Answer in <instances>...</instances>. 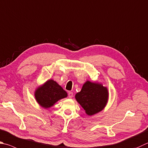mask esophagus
I'll use <instances>...</instances> for the list:
<instances>
[{
	"label": "esophagus",
	"mask_w": 148,
	"mask_h": 148,
	"mask_svg": "<svg viewBox=\"0 0 148 148\" xmlns=\"http://www.w3.org/2000/svg\"><path fill=\"white\" fill-rule=\"evenodd\" d=\"M68 95H69V97L70 98H72V96H73V92H69Z\"/></svg>",
	"instance_id": "esophagus-1"
}]
</instances>
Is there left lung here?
<instances>
[{
	"label": "left lung",
	"instance_id": "1",
	"mask_svg": "<svg viewBox=\"0 0 148 148\" xmlns=\"http://www.w3.org/2000/svg\"><path fill=\"white\" fill-rule=\"evenodd\" d=\"M75 98L86 113L92 115L101 111L106 106L108 100V91L101 84L87 81Z\"/></svg>",
	"mask_w": 148,
	"mask_h": 148
}]
</instances>
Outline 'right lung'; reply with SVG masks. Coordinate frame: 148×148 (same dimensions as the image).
<instances>
[{"mask_svg":"<svg viewBox=\"0 0 148 148\" xmlns=\"http://www.w3.org/2000/svg\"><path fill=\"white\" fill-rule=\"evenodd\" d=\"M35 96L38 103L45 108H48L56 101L66 97L67 93L56 82L50 79L37 88Z\"/></svg>","mask_w":148,"mask_h":148,"instance_id":"obj_1","label":"right lung"}]
</instances>
